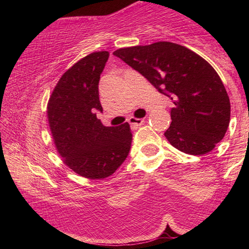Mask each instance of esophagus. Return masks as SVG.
Instances as JSON below:
<instances>
[{
	"label": "esophagus",
	"mask_w": 249,
	"mask_h": 249,
	"mask_svg": "<svg viewBox=\"0 0 249 249\" xmlns=\"http://www.w3.org/2000/svg\"><path fill=\"white\" fill-rule=\"evenodd\" d=\"M145 123V121L142 119H136V117H130L128 120V124L132 126L133 128H137L138 126H141Z\"/></svg>",
	"instance_id": "34e87169"
}]
</instances>
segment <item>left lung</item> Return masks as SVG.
Wrapping results in <instances>:
<instances>
[{"mask_svg":"<svg viewBox=\"0 0 249 249\" xmlns=\"http://www.w3.org/2000/svg\"><path fill=\"white\" fill-rule=\"evenodd\" d=\"M113 54L172 100L171 124L165 136L175 148L204 155L223 140L231 119L230 98L205 59L170 41L121 48Z\"/></svg>","mask_w":249,"mask_h":249,"instance_id":"obj_1","label":"left lung"}]
</instances>
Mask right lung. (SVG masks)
<instances>
[{
  "instance_id": "1",
  "label": "right lung",
  "mask_w": 249,
  "mask_h": 249,
  "mask_svg": "<svg viewBox=\"0 0 249 249\" xmlns=\"http://www.w3.org/2000/svg\"><path fill=\"white\" fill-rule=\"evenodd\" d=\"M107 52L88 54L61 75L47 104L53 142L62 161L90 180L107 178L127 157L132 142L128 123L107 127L96 117L102 112L99 81Z\"/></svg>"
}]
</instances>
